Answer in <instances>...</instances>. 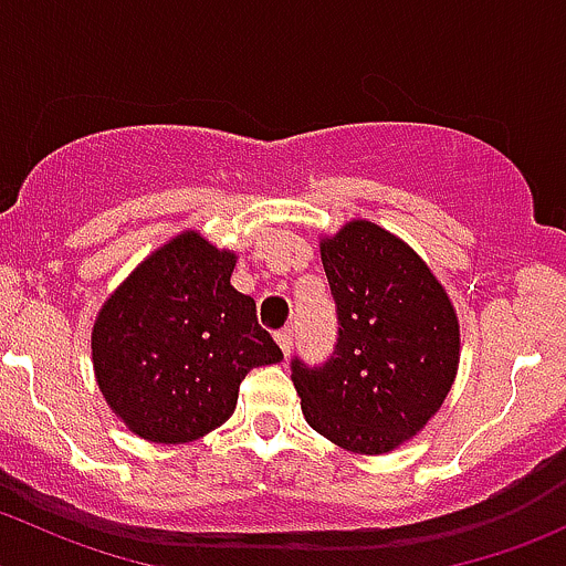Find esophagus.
I'll return each instance as SVG.
<instances>
[{"label": "esophagus", "instance_id": "34e87169", "mask_svg": "<svg viewBox=\"0 0 566 566\" xmlns=\"http://www.w3.org/2000/svg\"><path fill=\"white\" fill-rule=\"evenodd\" d=\"M276 345L282 347L284 356H290V347H293V331H290V328L276 331Z\"/></svg>", "mask_w": 566, "mask_h": 566}]
</instances>
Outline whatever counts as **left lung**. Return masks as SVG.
Masks as SVG:
<instances>
[{"label":"left lung","mask_w":566,"mask_h":566,"mask_svg":"<svg viewBox=\"0 0 566 566\" xmlns=\"http://www.w3.org/2000/svg\"><path fill=\"white\" fill-rule=\"evenodd\" d=\"M339 315L325 367L293 361L312 430L345 452L386 454L424 430L452 391L460 319L452 298L402 238L367 219L319 238Z\"/></svg>","instance_id":"left-lung-1"}]
</instances>
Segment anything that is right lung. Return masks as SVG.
Returning a JSON list of instances; mask_svg holds the SVG:
<instances>
[{"label": "right lung", "instance_id": "1", "mask_svg": "<svg viewBox=\"0 0 566 566\" xmlns=\"http://www.w3.org/2000/svg\"><path fill=\"white\" fill-rule=\"evenodd\" d=\"M238 254L186 230L145 256L93 323V369L112 413L150 443L224 424L254 367L282 361L256 304L230 284Z\"/></svg>", "mask_w": 566, "mask_h": 566}]
</instances>
